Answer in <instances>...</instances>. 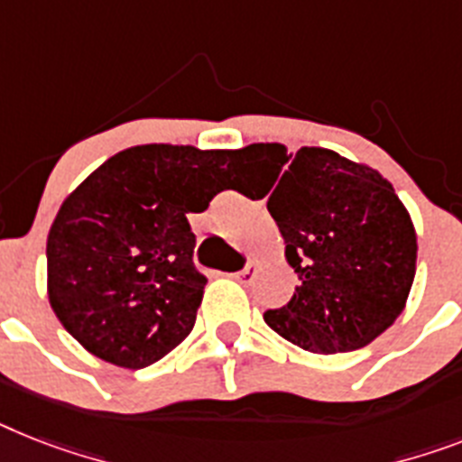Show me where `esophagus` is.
Returning a JSON list of instances; mask_svg holds the SVG:
<instances>
[{
  "label": "esophagus",
  "mask_w": 462,
  "mask_h": 462,
  "mask_svg": "<svg viewBox=\"0 0 462 462\" xmlns=\"http://www.w3.org/2000/svg\"><path fill=\"white\" fill-rule=\"evenodd\" d=\"M254 273H257V264H253V262H250V264H245V269H240V272H236L234 278H236V281H238V283L247 285V283H253Z\"/></svg>",
  "instance_id": "esophagus-1"
}]
</instances>
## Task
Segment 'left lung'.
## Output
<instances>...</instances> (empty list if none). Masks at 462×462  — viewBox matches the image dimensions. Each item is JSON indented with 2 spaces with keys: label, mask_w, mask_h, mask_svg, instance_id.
Masks as SVG:
<instances>
[{
  "label": "left lung",
  "mask_w": 462,
  "mask_h": 462,
  "mask_svg": "<svg viewBox=\"0 0 462 462\" xmlns=\"http://www.w3.org/2000/svg\"><path fill=\"white\" fill-rule=\"evenodd\" d=\"M238 155L276 170L266 209L300 278L291 302L264 311L266 326L314 354L354 352L383 335L403 311L418 254L390 181L326 148H300L291 162L281 143Z\"/></svg>",
  "instance_id": "obj_1"
}]
</instances>
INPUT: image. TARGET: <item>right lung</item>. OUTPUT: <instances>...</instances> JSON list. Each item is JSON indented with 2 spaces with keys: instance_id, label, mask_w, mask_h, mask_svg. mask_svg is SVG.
<instances>
[{
  "instance_id": "add662e5",
  "label": "right lung",
  "mask_w": 462,
  "mask_h": 462,
  "mask_svg": "<svg viewBox=\"0 0 462 462\" xmlns=\"http://www.w3.org/2000/svg\"><path fill=\"white\" fill-rule=\"evenodd\" d=\"M236 155L134 146L66 198L47 238L49 302L87 352L139 371L186 340L208 283L186 215L224 190Z\"/></svg>"
}]
</instances>
